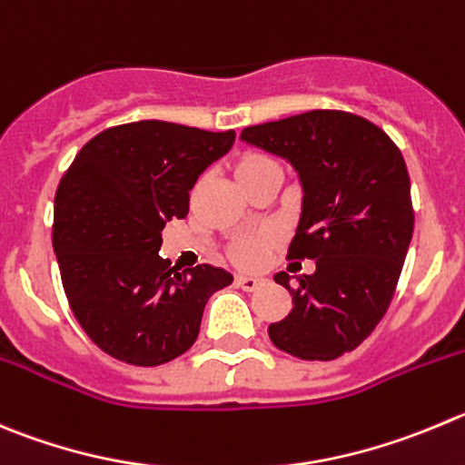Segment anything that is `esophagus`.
<instances>
[{"label":"esophagus","instance_id":"esophagus-1","mask_svg":"<svg viewBox=\"0 0 465 465\" xmlns=\"http://www.w3.org/2000/svg\"><path fill=\"white\" fill-rule=\"evenodd\" d=\"M236 286H241L242 292H257L259 286L263 284L262 277H252V275H236Z\"/></svg>","mask_w":465,"mask_h":465}]
</instances>
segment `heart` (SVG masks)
<instances>
[{"label":"heart","instance_id":"heart-1","mask_svg":"<svg viewBox=\"0 0 465 465\" xmlns=\"http://www.w3.org/2000/svg\"><path fill=\"white\" fill-rule=\"evenodd\" d=\"M272 172L282 173L280 163L275 158H271V155L262 153V151H245L233 163V173H236V179L241 185L252 183V181L262 179V176ZM271 242L272 238L268 233H245V236H238L232 242V247H229V259L236 266L254 268L263 262Z\"/></svg>","mask_w":465,"mask_h":465}]
</instances>
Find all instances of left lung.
<instances>
[{
    "mask_svg": "<svg viewBox=\"0 0 465 465\" xmlns=\"http://www.w3.org/2000/svg\"><path fill=\"white\" fill-rule=\"evenodd\" d=\"M241 140L286 158L301 176L302 213L289 259L316 271L277 284L293 298L268 325L271 341L301 360H335L358 349L388 312L413 238L409 169L376 124L341 110H312L247 125Z\"/></svg>",
    "mask_w": 465,
    "mask_h": 465,
    "instance_id": "1",
    "label": "left lung"
}]
</instances>
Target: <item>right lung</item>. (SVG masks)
Listing matches in <instances>:
<instances>
[{
    "mask_svg": "<svg viewBox=\"0 0 465 465\" xmlns=\"http://www.w3.org/2000/svg\"><path fill=\"white\" fill-rule=\"evenodd\" d=\"M236 134L169 121L114 125L86 142L59 181L54 245L68 305L82 331L121 362L158 367L199 335L223 268L179 272L160 257L164 223L185 218L199 173Z\"/></svg>",
    "mask_w": 465,
    "mask_h": 465,
    "instance_id": "obj_1",
    "label": "right lung"
}]
</instances>
